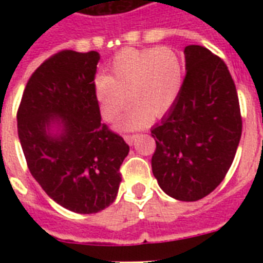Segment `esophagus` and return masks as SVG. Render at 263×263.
Segmentation results:
<instances>
[{"label": "esophagus", "mask_w": 263, "mask_h": 263, "mask_svg": "<svg viewBox=\"0 0 263 263\" xmlns=\"http://www.w3.org/2000/svg\"><path fill=\"white\" fill-rule=\"evenodd\" d=\"M135 139H136V135H125V136H124V140H125L128 144L134 143V142H135Z\"/></svg>", "instance_id": "34e87169"}]
</instances>
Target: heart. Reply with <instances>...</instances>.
<instances>
[{"label": "heart", "instance_id": "heart-1", "mask_svg": "<svg viewBox=\"0 0 263 263\" xmlns=\"http://www.w3.org/2000/svg\"><path fill=\"white\" fill-rule=\"evenodd\" d=\"M183 82V63L172 49H124L111 60L109 76L94 79V94L101 115L109 123L119 119L128 97L132 103L119 128L135 131L147 127L152 117L172 109Z\"/></svg>", "mask_w": 263, "mask_h": 263}]
</instances>
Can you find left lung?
Here are the masks:
<instances>
[{"label":"left lung","mask_w":263,"mask_h":263,"mask_svg":"<svg viewBox=\"0 0 263 263\" xmlns=\"http://www.w3.org/2000/svg\"><path fill=\"white\" fill-rule=\"evenodd\" d=\"M185 79L172 109L152 129L153 175L166 195L195 202L214 191L231 168L241 136L232 76L206 47L184 49Z\"/></svg>","instance_id":"1"}]
</instances>
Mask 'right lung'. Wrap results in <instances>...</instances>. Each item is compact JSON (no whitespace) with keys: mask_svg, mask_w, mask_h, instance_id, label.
Masks as SVG:
<instances>
[{"mask_svg":"<svg viewBox=\"0 0 263 263\" xmlns=\"http://www.w3.org/2000/svg\"><path fill=\"white\" fill-rule=\"evenodd\" d=\"M98 51L64 50L28 80L17 111V134L31 175L60 206L98 213L115 202L129 153L101 123L94 94Z\"/></svg>","mask_w":263,"mask_h":263,"instance_id":"right-lung-1","label":"right lung"}]
</instances>
